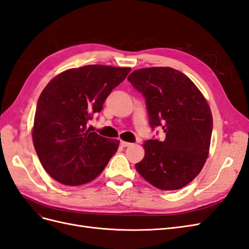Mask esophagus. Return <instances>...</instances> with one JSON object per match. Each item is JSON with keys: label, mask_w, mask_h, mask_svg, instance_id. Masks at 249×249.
<instances>
[{"label": "esophagus", "mask_w": 249, "mask_h": 249, "mask_svg": "<svg viewBox=\"0 0 249 249\" xmlns=\"http://www.w3.org/2000/svg\"><path fill=\"white\" fill-rule=\"evenodd\" d=\"M120 145L122 146H124V147H129V146H131L132 145V143H130V142H125V141H120Z\"/></svg>", "instance_id": "1"}]
</instances>
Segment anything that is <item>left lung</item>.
<instances>
[{"instance_id":"left-lung-1","label":"left lung","mask_w":249,"mask_h":249,"mask_svg":"<svg viewBox=\"0 0 249 249\" xmlns=\"http://www.w3.org/2000/svg\"><path fill=\"white\" fill-rule=\"evenodd\" d=\"M127 80L144 96L152 130L165 133L163 141L144 142V158L135 168L158 189H180L197 177L208 158L213 130L209 105L194 83L171 67L134 71Z\"/></svg>"}]
</instances>
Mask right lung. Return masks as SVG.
<instances>
[{"instance_id": "1", "label": "right lung", "mask_w": 249, "mask_h": 249, "mask_svg": "<svg viewBox=\"0 0 249 249\" xmlns=\"http://www.w3.org/2000/svg\"><path fill=\"white\" fill-rule=\"evenodd\" d=\"M129 67L86 65L61 72L37 102L32 138L43 168L67 186L86 184L101 175L118 148V140L87 129Z\"/></svg>"}]
</instances>
